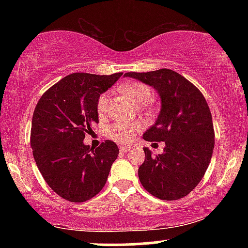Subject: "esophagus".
<instances>
[{
	"label": "esophagus",
	"mask_w": 248,
	"mask_h": 248,
	"mask_svg": "<svg viewBox=\"0 0 248 248\" xmlns=\"http://www.w3.org/2000/svg\"><path fill=\"white\" fill-rule=\"evenodd\" d=\"M130 149H132L130 147H124V146L120 147V152L121 153H128V152H130Z\"/></svg>",
	"instance_id": "1"
}]
</instances>
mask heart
I'll return each mask as SVG.
<instances>
[{
  "label": "heart",
  "mask_w": 248,
  "mask_h": 248,
  "mask_svg": "<svg viewBox=\"0 0 248 248\" xmlns=\"http://www.w3.org/2000/svg\"><path fill=\"white\" fill-rule=\"evenodd\" d=\"M122 93L129 99L130 102L135 106H141V105L147 104L152 98V90L146 84L140 81H129L127 84L122 85L121 87ZM108 107V94L104 93L100 95L98 100V113L100 115H104L106 113ZM140 129L139 124H126V122H118L114 124L112 127H109L108 134L113 140L127 143L130 142L136 135V133Z\"/></svg>",
  "instance_id": "b5f03b06"
}]
</instances>
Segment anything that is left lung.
<instances>
[{
	"label": "left lung",
	"mask_w": 248,
	"mask_h": 248,
	"mask_svg": "<svg viewBox=\"0 0 248 248\" xmlns=\"http://www.w3.org/2000/svg\"><path fill=\"white\" fill-rule=\"evenodd\" d=\"M124 77L153 87L161 99L155 124L146 141H163V154L153 155L144 147L146 160L139 178L148 192L163 201H175L191 192L203 178L215 147L212 116L207 102L196 86L169 69L128 72Z\"/></svg>",
	"instance_id": "left-lung-1"
}]
</instances>
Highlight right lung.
I'll return each mask as SVG.
<instances>
[{
	"mask_svg": "<svg viewBox=\"0 0 248 248\" xmlns=\"http://www.w3.org/2000/svg\"><path fill=\"white\" fill-rule=\"evenodd\" d=\"M121 76L72 73L37 102L31 124L33 158L47 186L66 201H88L106 184L119 148L107 140L94 149L84 139L99 124V98Z\"/></svg>",
	"mask_w": 248,
	"mask_h": 248,
	"instance_id": "right-lung-1",
	"label": "right lung"
}]
</instances>
